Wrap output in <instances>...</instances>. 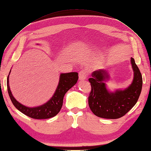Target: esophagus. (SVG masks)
<instances>
[{
    "instance_id": "obj_1",
    "label": "esophagus",
    "mask_w": 151,
    "mask_h": 151,
    "mask_svg": "<svg viewBox=\"0 0 151 151\" xmlns=\"http://www.w3.org/2000/svg\"><path fill=\"white\" fill-rule=\"evenodd\" d=\"M87 77V72L86 70H82L79 73V80H86Z\"/></svg>"
}]
</instances>
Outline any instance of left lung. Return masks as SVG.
Here are the masks:
<instances>
[{"mask_svg":"<svg viewBox=\"0 0 151 151\" xmlns=\"http://www.w3.org/2000/svg\"><path fill=\"white\" fill-rule=\"evenodd\" d=\"M131 63L134 71L133 82L126 89L110 92L104 82L109 79L106 70L92 73L88 78L91 91L88 101L91 111L99 117L115 119L126 115L137 103L142 88V76L133 58Z\"/></svg>","mask_w":151,"mask_h":151,"instance_id":"8db88e82","label":"left lung"}]
</instances>
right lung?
<instances>
[{
	"instance_id": "obj_1",
	"label": "right lung",
	"mask_w": 151,
	"mask_h": 151,
	"mask_svg": "<svg viewBox=\"0 0 151 151\" xmlns=\"http://www.w3.org/2000/svg\"><path fill=\"white\" fill-rule=\"evenodd\" d=\"M11 72V71H10ZM9 72V73H10ZM78 79V74L76 72L62 73L55 94L49 101L41 106L29 108L22 105L13 97L9 86V75L7 78V91L9 98L14 106L22 113L28 117L35 119H49L55 116L59 112L63 104L65 94L74 86Z\"/></svg>"
}]
</instances>
